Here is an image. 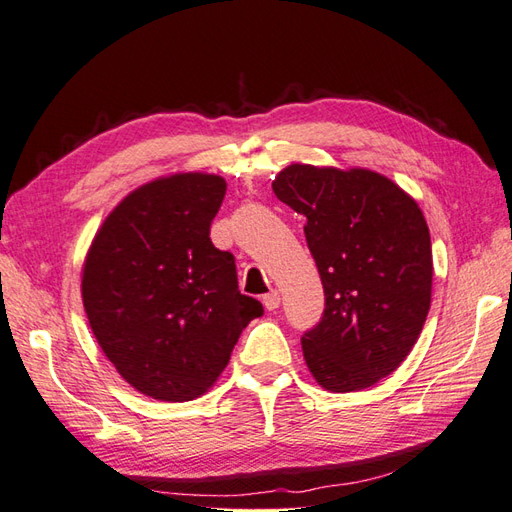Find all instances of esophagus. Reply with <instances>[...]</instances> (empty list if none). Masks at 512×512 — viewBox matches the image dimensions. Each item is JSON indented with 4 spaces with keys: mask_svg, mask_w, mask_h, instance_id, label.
Returning <instances> with one entry per match:
<instances>
[{
    "mask_svg": "<svg viewBox=\"0 0 512 512\" xmlns=\"http://www.w3.org/2000/svg\"><path fill=\"white\" fill-rule=\"evenodd\" d=\"M262 305H265L269 312H275V309L280 307V292L271 290L269 294H265V297H262Z\"/></svg>",
    "mask_w": 512,
    "mask_h": 512,
    "instance_id": "1",
    "label": "esophagus"
}]
</instances>
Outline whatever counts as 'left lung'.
I'll list each match as a JSON object with an SVG mask.
<instances>
[{
	"mask_svg": "<svg viewBox=\"0 0 512 512\" xmlns=\"http://www.w3.org/2000/svg\"><path fill=\"white\" fill-rule=\"evenodd\" d=\"M275 196L305 215L324 286L318 327L303 335L307 369L324 391L378 384L404 363L431 305V239L416 200L376 170L292 162Z\"/></svg>",
	"mask_w": 512,
	"mask_h": 512,
	"instance_id": "obj_1",
	"label": "left lung"
}]
</instances>
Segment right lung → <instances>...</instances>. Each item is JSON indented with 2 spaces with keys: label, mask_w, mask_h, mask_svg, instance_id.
Segmentation results:
<instances>
[{
  "label": "right lung",
  "mask_w": 512,
  "mask_h": 512,
  "mask_svg": "<svg viewBox=\"0 0 512 512\" xmlns=\"http://www.w3.org/2000/svg\"><path fill=\"white\" fill-rule=\"evenodd\" d=\"M226 194L213 173L138 185L91 241L81 297L91 333L132 389L158 401L205 395L262 305L239 292L235 258L209 239Z\"/></svg>",
  "instance_id": "right-lung-1"
}]
</instances>
